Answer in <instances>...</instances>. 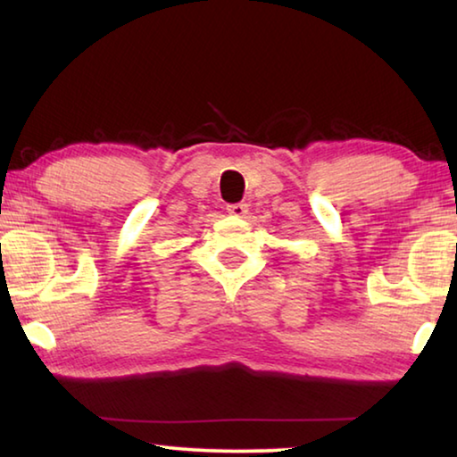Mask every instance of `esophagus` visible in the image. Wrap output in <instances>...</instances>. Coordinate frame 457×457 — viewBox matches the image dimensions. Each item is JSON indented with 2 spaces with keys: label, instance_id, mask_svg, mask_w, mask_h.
I'll use <instances>...</instances> for the list:
<instances>
[{
  "label": "esophagus",
  "instance_id": "esophagus-1",
  "mask_svg": "<svg viewBox=\"0 0 457 457\" xmlns=\"http://www.w3.org/2000/svg\"><path fill=\"white\" fill-rule=\"evenodd\" d=\"M228 213L234 215V218H244L247 213V205L245 204H231L228 205Z\"/></svg>",
  "mask_w": 457,
  "mask_h": 457
}]
</instances>
